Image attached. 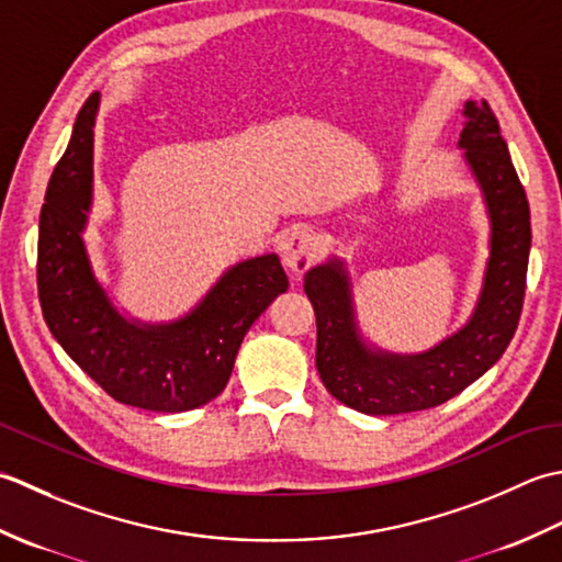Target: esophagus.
<instances>
[{"label":"esophagus","mask_w":562,"mask_h":562,"mask_svg":"<svg viewBox=\"0 0 562 562\" xmlns=\"http://www.w3.org/2000/svg\"><path fill=\"white\" fill-rule=\"evenodd\" d=\"M279 251L283 259V267L289 269L293 277H301L313 267L317 257V237L307 227H293L285 233L279 243Z\"/></svg>","instance_id":"1"}]
</instances>
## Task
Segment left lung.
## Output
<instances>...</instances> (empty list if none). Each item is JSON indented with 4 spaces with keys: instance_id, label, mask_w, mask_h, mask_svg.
Segmentation results:
<instances>
[{
    "instance_id": "obj_1",
    "label": "left lung",
    "mask_w": 562,
    "mask_h": 562,
    "mask_svg": "<svg viewBox=\"0 0 562 562\" xmlns=\"http://www.w3.org/2000/svg\"><path fill=\"white\" fill-rule=\"evenodd\" d=\"M458 145L485 191L492 243L483 295L461 331L419 357L375 353L353 327L349 281L337 261L305 273L317 319L315 363L327 391L363 415H405L437 407L477 381L517 331L531 249V213L499 121L487 101H468Z\"/></svg>"
}]
</instances>
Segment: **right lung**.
I'll return each mask as SVG.
<instances>
[{"label":"right lung","mask_w":562,"mask_h":562,"mask_svg":"<svg viewBox=\"0 0 562 562\" xmlns=\"http://www.w3.org/2000/svg\"><path fill=\"white\" fill-rule=\"evenodd\" d=\"M99 91L77 113L55 165L38 225V301L67 357L116 403L187 412L223 393L251 323L289 289L277 255L243 261L175 325L140 327L121 317L101 291L82 243L91 203V153Z\"/></svg>","instance_id":"obj_1"}]
</instances>
